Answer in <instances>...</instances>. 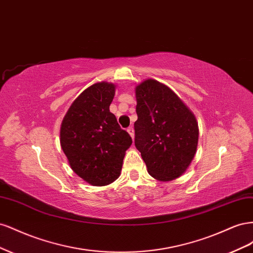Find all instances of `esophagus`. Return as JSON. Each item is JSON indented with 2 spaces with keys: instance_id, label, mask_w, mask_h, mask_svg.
<instances>
[{
  "instance_id": "esophagus-1",
  "label": "esophagus",
  "mask_w": 253,
  "mask_h": 253,
  "mask_svg": "<svg viewBox=\"0 0 253 253\" xmlns=\"http://www.w3.org/2000/svg\"><path fill=\"white\" fill-rule=\"evenodd\" d=\"M127 133L131 135V137H132V139H134V128L132 127V126H129V127H127Z\"/></svg>"
}]
</instances>
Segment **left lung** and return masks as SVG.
<instances>
[{"label": "left lung", "instance_id": "obj_1", "mask_svg": "<svg viewBox=\"0 0 253 253\" xmlns=\"http://www.w3.org/2000/svg\"><path fill=\"white\" fill-rule=\"evenodd\" d=\"M135 147L149 174L171 181L185 173L196 154L198 124L194 114L174 91L154 79L135 87Z\"/></svg>", "mask_w": 253, "mask_h": 253}]
</instances>
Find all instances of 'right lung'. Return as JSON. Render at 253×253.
<instances>
[{
    "label": "right lung",
    "instance_id": "right-lung-1",
    "mask_svg": "<svg viewBox=\"0 0 253 253\" xmlns=\"http://www.w3.org/2000/svg\"><path fill=\"white\" fill-rule=\"evenodd\" d=\"M116 85L91 84L75 99L60 127V144L72 170L91 186H108L122 169L132 138L118 125L110 105Z\"/></svg>",
    "mask_w": 253,
    "mask_h": 253
}]
</instances>
